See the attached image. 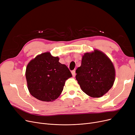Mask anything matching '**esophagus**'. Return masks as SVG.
<instances>
[{"label": "esophagus", "instance_id": "1", "mask_svg": "<svg viewBox=\"0 0 135 135\" xmlns=\"http://www.w3.org/2000/svg\"><path fill=\"white\" fill-rule=\"evenodd\" d=\"M72 74L73 77H75V74H76V73H75V71H74V70H73V71H72Z\"/></svg>", "mask_w": 135, "mask_h": 135}]
</instances>
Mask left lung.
<instances>
[{
    "label": "left lung",
    "mask_w": 135,
    "mask_h": 135,
    "mask_svg": "<svg viewBox=\"0 0 135 135\" xmlns=\"http://www.w3.org/2000/svg\"><path fill=\"white\" fill-rule=\"evenodd\" d=\"M75 78L81 90L93 98H100L113 86L115 79L113 63L103 52L95 50L82 57L75 71Z\"/></svg>",
    "instance_id": "obj_1"
}]
</instances>
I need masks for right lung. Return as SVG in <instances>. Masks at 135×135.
Masks as SVG:
<instances>
[{
    "instance_id": "add662e5",
    "label": "right lung",
    "mask_w": 135,
    "mask_h": 135,
    "mask_svg": "<svg viewBox=\"0 0 135 135\" xmlns=\"http://www.w3.org/2000/svg\"><path fill=\"white\" fill-rule=\"evenodd\" d=\"M25 75L29 92L43 102H52L59 97L66 80L72 76L65 64L59 62V58L50 52L39 55L29 62Z\"/></svg>"
}]
</instances>
